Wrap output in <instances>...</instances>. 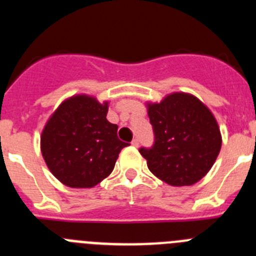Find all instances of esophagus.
Masks as SVG:
<instances>
[{
  "mask_svg": "<svg viewBox=\"0 0 256 256\" xmlns=\"http://www.w3.org/2000/svg\"><path fill=\"white\" fill-rule=\"evenodd\" d=\"M138 144H140L138 140H137V138L133 140V141H132V146H134V148H138Z\"/></svg>",
  "mask_w": 256,
  "mask_h": 256,
  "instance_id": "esophagus-1",
  "label": "esophagus"
}]
</instances>
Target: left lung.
I'll use <instances>...</instances> for the list:
<instances>
[{
	"instance_id": "left-lung-1",
	"label": "left lung",
	"mask_w": 256,
	"mask_h": 256,
	"mask_svg": "<svg viewBox=\"0 0 256 256\" xmlns=\"http://www.w3.org/2000/svg\"><path fill=\"white\" fill-rule=\"evenodd\" d=\"M155 133L151 148H140L151 173L170 186H192L216 162L222 134L216 116L196 96L173 92L146 102Z\"/></svg>"
}]
</instances>
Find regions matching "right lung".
Here are the masks:
<instances>
[{
	"instance_id": "add662e5",
	"label": "right lung",
	"mask_w": 256,
	"mask_h": 256,
	"mask_svg": "<svg viewBox=\"0 0 256 256\" xmlns=\"http://www.w3.org/2000/svg\"><path fill=\"white\" fill-rule=\"evenodd\" d=\"M108 101L74 94L58 105L40 134L46 165L62 184L91 188L110 176L122 148L118 126L106 119Z\"/></svg>"
}]
</instances>
